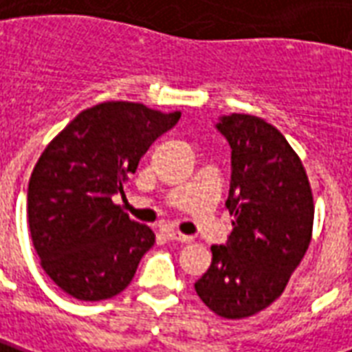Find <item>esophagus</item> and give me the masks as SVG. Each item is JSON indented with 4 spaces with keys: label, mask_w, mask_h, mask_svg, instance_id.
I'll use <instances>...</instances> for the list:
<instances>
[{
    "label": "esophagus",
    "mask_w": 352,
    "mask_h": 352,
    "mask_svg": "<svg viewBox=\"0 0 352 352\" xmlns=\"http://www.w3.org/2000/svg\"><path fill=\"white\" fill-rule=\"evenodd\" d=\"M166 234V238H168V240H173V242H182V243H189L191 242V240H193V238H191V236H186V234H182V232H179V230H174V229H168L165 232Z\"/></svg>",
    "instance_id": "34e87169"
}]
</instances>
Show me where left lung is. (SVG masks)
<instances>
[{
    "label": "left lung",
    "instance_id": "8db88e82",
    "mask_svg": "<svg viewBox=\"0 0 352 352\" xmlns=\"http://www.w3.org/2000/svg\"><path fill=\"white\" fill-rule=\"evenodd\" d=\"M217 129L232 150L227 208L234 229L227 245H212L195 291L215 315L234 320L283 294L311 242L315 204L302 159L274 125L230 114Z\"/></svg>",
    "mask_w": 352,
    "mask_h": 352
}]
</instances>
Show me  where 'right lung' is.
I'll return each instance as SVG.
<instances>
[{"instance_id": "add662e5", "label": "right lung", "mask_w": 352, "mask_h": 352, "mask_svg": "<svg viewBox=\"0 0 352 352\" xmlns=\"http://www.w3.org/2000/svg\"><path fill=\"white\" fill-rule=\"evenodd\" d=\"M179 116L140 102H99L41 153L28 187V223L41 268L69 296L99 302L131 283L155 234L112 195L123 193L151 142Z\"/></svg>"}]
</instances>
